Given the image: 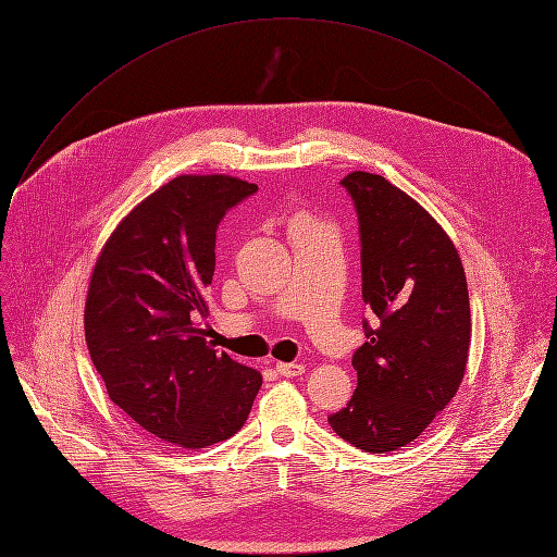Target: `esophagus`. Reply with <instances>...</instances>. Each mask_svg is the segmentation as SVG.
<instances>
[{
	"label": "esophagus",
	"instance_id": "esophagus-1",
	"mask_svg": "<svg viewBox=\"0 0 557 557\" xmlns=\"http://www.w3.org/2000/svg\"><path fill=\"white\" fill-rule=\"evenodd\" d=\"M277 372L282 376H300V374H305V366L302 363H277Z\"/></svg>",
	"mask_w": 557,
	"mask_h": 557
}]
</instances>
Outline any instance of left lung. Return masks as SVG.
Masks as SVG:
<instances>
[{
	"label": "left lung",
	"instance_id": "left-lung-1",
	"mask_svg": "<svg viewBox=\"0 0 557 557\" xmlns=\"http://www.w3.org/2000/svg\"><path fill=\"white\" fill-rule=\"evenodd\" d=\"M361 230L363 302L374 315L357 349V391L330 426L368 454L413 443L458 393L472 341L460 255L422 205L384 175L341 181Z\"/></svg>",
	"mask_w": 557,
	"mask_h": 557
}]
</instances>
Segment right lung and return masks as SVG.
Wrapping results in <instances>:
<instances>
[{
    "instance_id": "add662e5",
    "label": "right lung",
    "mask_w": 557,
    "mask_h": 557,
    "mask_svg": "<svg viewBox=\"0 0 557 557\" xmlns=\"http://www.w3.org/2000/svg\"><path fill=\"white\" fill-rule=\"evenodd\" d=\"M257 185L185 173L120 221L85 298V341L108 397L141 429L183 449L237 433L261 374L216 352L198 330L208 315L216 227Z\"/></svg>"
}]
</instances>
